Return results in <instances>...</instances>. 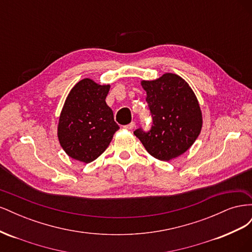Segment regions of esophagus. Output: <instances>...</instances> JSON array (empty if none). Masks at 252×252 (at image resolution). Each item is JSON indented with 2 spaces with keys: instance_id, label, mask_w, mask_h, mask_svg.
<instances>
[{
  "instance_id": "esophagus-1",
  "label": "esophagus",
  "mask_w": 252,
  "mask_h": 252,
  "mask_svg": "<svg viewBox=\"0 0 252 252\" xmlns=\"http://www.w3.org/2000/svg\"><path fill=\"white\" fill-rule=\"evenodd\" d=\"M134 126H135V123H134V122H131V123H129L128 125H125L124 128L125 129H129V130H131V129L134 128Z\"/></svg>"
}]
</instances>
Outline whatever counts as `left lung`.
I'll return each instance as SVG.
<instances>
[{"instance_id": "obj_1", "label": "left lung", "mask_w": 252, "mask_h": 252, "mask_svg": "<svg viewBox=\"0 0 252 252\" xmlns=\"http://www.w3.org/2000/svg\"><path fill=\"white\" fill-rule=\"evenodd\" d=\"M152 118L149 131L142 128L134 135L154 158L170 161L187 151L199 136L202 111L197 98L180 75L165 73L154 81H142Z\"/></svg>"}]
</instances>
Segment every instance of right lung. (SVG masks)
I'll return each instance as SVG.
<instances>
[{
	"instance_id": "1",
	"label": "right lung",
	"mask_w": 252,
	"mask_h": 252,
	"mask_svg": "<svg viewBox=\"0 0 252 252\" xmlns=\"http://www.w3.org/2000/svg\"><path fill=\"white\" fill-rule=\"evenodd\" d=\"M110 85H100L90 79L75 84L61 112L58 138L70 158L90 163L109 146L119 125L106 104Z\"/></svg>"
}]
</instances>
